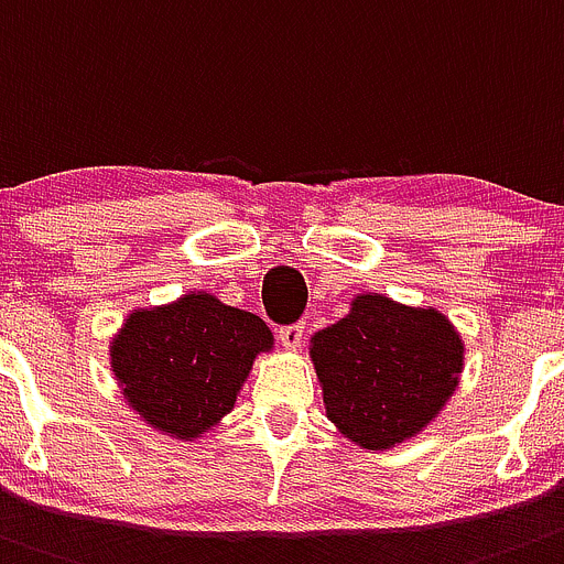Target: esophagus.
I'll use <instances>...</instances> for the list:
<instances>
[{"mask_svg": "<svg viewBox=\"0 0 564 564\" xmlns=\"http://www.w3.org/2000/svg\"><path fill=\"white\" fill-rule=\"evenodd\" d=\"M278 337H281V345L286 351H297L303 345V339H306V328H303V323H297V326H283L281 332H278Z\"/></svg>", "mask_w": 564, "mask_h": 564, "instance_id": "esophagus-1", "label": "esophagus"}]
</instances>
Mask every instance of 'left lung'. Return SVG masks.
Wrapping results in <instances>:
<instances>
[{
  "label": "left lung",
  "instance_id": "8db88e82",
  "mask_svg": "<svg viewBox=\"0 0 564 564\" xmlns=\"http://www.w3.org/2000/svg\"><path fill=\"white\" fill-rule=\"evenodd\" d=\"M334 427L362 449L404 444L446 408L464 370V339L446 314L362 292L308 339Z\"/></svg>",
  "mask_w": 564,
  "mask_h": 564
}]
</instances>
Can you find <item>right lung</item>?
Instances as JSON below:
<instances>
[{
  "label": "right lung",
  "mask_w": 564,
  "mask_h": 564,
  "mask_svg": "<svg viewBox=\"0 0 564 564\" xmlns=\"http://www.w3.org/2000/svg\"><path fill=\"white\" fill-rule=\"evenodd\" d=\"M272 348L275 337L258 314L187 292L131 308L109 343V368L123 402L151 430L196 441L236 408L256 357Z\"/></svg>",
  "instance_id": "obj_1"
}]
</instances>
